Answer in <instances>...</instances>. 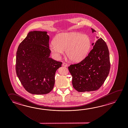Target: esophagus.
<instances>
[{
  "label": "esophagus",
  "mask_w": 128,
  "mask_h": 128,
  "mask_svg": "<svg viewBox=\"0 0 128 128\" xmlns=\"http://www.w3.org/2000/svg\"><path fill=\"white\" fill-rule=\"evenodd\" d=\"M62 65H63V66H64V67H67V66H68L67 64L66 63H63Z\"/></svg>",
  "instance_id": "1"
}]
</instances>
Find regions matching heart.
I'll list each match as a JSON object with an SVG mask.
<instances>
[{
  "mask_svg": "<svg viewBox=\"0 0 128 128\" xmlns=\"http://www.w3.org/2000/svg\"><path fill=\"white\" fill-rule=\"evenodd\" d=\"M90 46L89 36L78 32L59 34L52 41L49 47L56 58H59L65 50L68 58L74 62H79L86 56Z\"/></svg>",
  "mask_w": 128,
  "mask_h": 128,
  "instance_id": "b5f03b06",
  "label": "heart"
}]
</instances>
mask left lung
<instances>
[{
	"label": "left lung",
	"mask_w": 128,
	"mask_h": 128,
	"mask_svg": "<svg viewBox=\"0 0 128 128\" xmlns=\"http://www.w3.org/2000/svg\"><path fill=\"white\" fill-rule=\"evenodd\" d=\"M91 29L92 33L96 32L92 28ZM92 46L93 49L86 57L78 64L68 67L72 76L73 86L79 92L98 90L109 73V52L106 43L100 38Z\"/></svg>",
	"instance_id": "8db88e82"
}]
</instances>
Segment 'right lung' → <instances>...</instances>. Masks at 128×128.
I'll return each instance as SVG.
<instances>
[{"mask_svg":"<svg viewBox=\"0 0 128 128\" xmlns=\"http://www.w3.org/2000/svg\"><path fill=\"white\" fill-rule=\"evenodd\" d=\"M49 39L46 32L32 31L17 49V76L25 90L32 94H46L52 90L55 72L62 64L49 57Z\"/></svg>","mask_w":128,"mask_h":128,"instance_id":"1","label":"right lung"}]
</instances>
